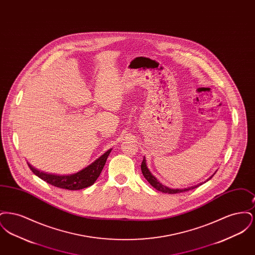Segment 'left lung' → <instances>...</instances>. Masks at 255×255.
I'll list each match as a JSON object with an SVG mask.
<instances>
[{
	"label": "left lung",
	"mask_w": 255,
	"mask_h": 255,
	"mask_svg": "<svg viewBox=\"0 0 255 255\" xmlns=\"http://www.w3.org/2000/svg\"><path fill=\"white\" fill-rule=\"evenodd\" d=\"M141 172L144 176L146 180L148 181V182L154 187L156 188L159 192H162V193H168V194H176V193H181V192H185V191H188V190H191V189H194L196 187L202 185L203 183L209 181L216 173V171L214 172V174H212L207 180H206L205 182H200L198 184H195L193 186H189V187H185V188H170L168 186L162 184L161 182H158V179L150 172V170L148 169L147 167V164H146L145 157H143V160H142V163H141Z\"/></svg>",
	"instance_id": "obj_1"
}]
</instances>
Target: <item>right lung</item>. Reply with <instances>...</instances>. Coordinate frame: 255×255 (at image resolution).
Masks as SVG:
<instances>
[{"mask_svg":"<svg viewBox=\"0 0 255 255\" xmlns=\"http://www.w3.org/2000/svg\"><path fill=\"white\" fill-rule=\"evenodd\" d=\"M111 151L112 149H109L107 152H105L102 156L97 158L89 166L72 175L59 176V175L48 174V173L40 172L39 170L35 169L28 162H27V165L41 180L48 182L51 185H54L56 187L63 188V189H68V190H79V189H83L88 186L93 185L97 181V178L99 177L101 171L106 163V160Z\"/></svg>","mask_w":255,"mask_h":255,"instance_id":"add662e5","label":"right lung"}]
</instances>
